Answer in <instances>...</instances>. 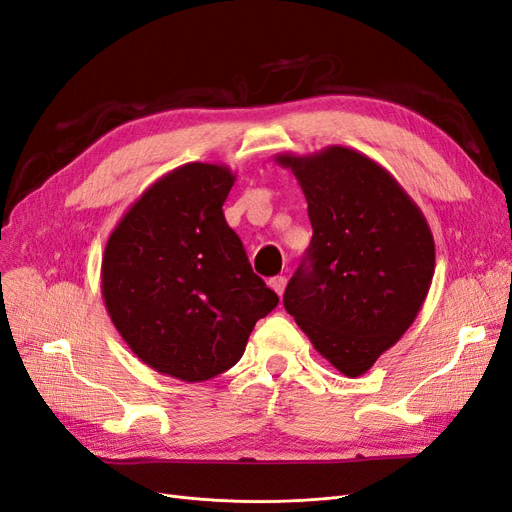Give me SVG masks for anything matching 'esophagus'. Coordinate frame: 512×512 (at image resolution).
<instances>
[{"label":"esophagus","mask_w":512,"mask_h":512,"mask_svg":"<svg viewBox=\"0 0 512 512\" xmlns=\"http://www.w3.org/2000/svg\"><path fill=\"white\" fill-rule=\"evenodd\" d=\"M270 287H272V291H274L278 297H282V293H285V287H287V278H285V276H274V278H270Z\"/></svg>","instance_id":"obj_1"}]
</instances>
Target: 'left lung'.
Returning <instances> with one entry per match:
<instances>
[{"instance_id":"obj_1","label":"left lung","mask_w":512,"mask_h":512,"mask_svg":"<svg viewBox=\"0 0 512 512\" xmlns=\"http://www.w3.org/2000/svg\"><path fill=\"white\" fill-rule=\"evenodd\" d=\"M308 202V263L289 280L287 312L348 377L367 373L413 325L434 276L430 225L403 185L361 151L329 145L278 154Z\"/></svg>"}]
</instances>
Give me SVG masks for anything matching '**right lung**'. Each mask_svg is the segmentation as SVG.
Listing matches in <instances>:
<instances>
[{
  "instance_id": "obj_1",
  "label": "right lung",
  "mask_w": 512,
  "mask_h": 512,
  "mask_svg": "<svg viewBox=\"0 0 512 512\" xmlns=\"http://www.w3.org/2000/svg\"><path fill=\"white\" fill-rule=\"evenodd\" d=\"M236 181L189 162L151 183L107 238L101 293L141 363L196 384L234 367L259 318L278 306L223 217Z\"/></svg>"
}]
</instances>
